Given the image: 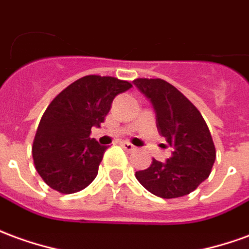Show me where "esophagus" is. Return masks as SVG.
I'll list each match as a JSON object with an SVG mask.
<instances>
[{
  "label": "esophagus",
  "mask_w": 249,
  "mask_h": 249,
  "mask_svg": "<svg viewBox=\"0 0 249 249\" xmlns=\"http://www.w3.org/2000/svg\"><path fill=\"white\" fill-rule=\"evenodd\" d=\"M121 145H123V148H124L125 151H128V152H132V151H135V149H136V147H135L133 144H130V142H121Z\"/></svg>",
  "instance_id": "obj_1"
}]
</instances>
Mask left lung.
Returning a JSON list of instances; mask_svg holds the SVG:
<instances>
[{"mask_svg": "<svg viewBox=\"0 0 249 249\" xmlns=\"http://www.w3.org/2000/svg\"><path fill=\"white\" fill-rule=\"evenodd\" d=\"M155 110L156 126L173 155L166 161L154 159L147 170L136 171L137 180L161 198L183 197L208 179L215 160L210 130L198 109L163 79L133 81Z\"/></svg>", "mask_w": 249, "mask_h": 249, "instance_id": "obj_1", "label": "left lung"}]
</instances>
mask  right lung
Masks as SVG:
<instances>
[{"instance_id":"add662e5","label":"right lung","mask_w":249,"mask_h":249,"mask_svg":"<svg viewBox=\"0 0 249 249\" xmlns=\"http://www.w3.org/2000/svg\"><path fill=\"white\" fill-rule=\"evenodd\" d=\"M132 85L113 76L86 75L59 93L40 120L32 156L36 171L53 190L72 194L97 177L107 147L90 137L114 97Z\"/></svg>"}]
</instances>
